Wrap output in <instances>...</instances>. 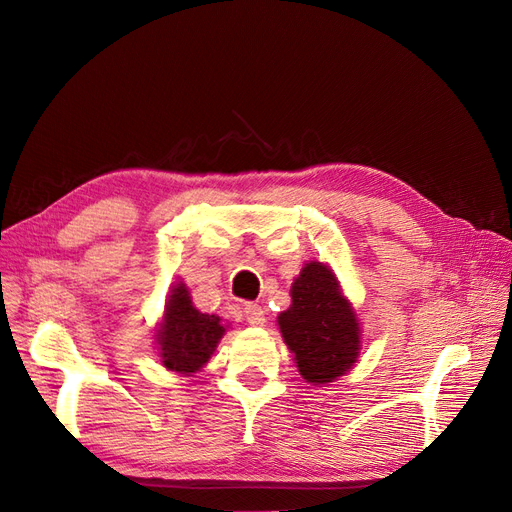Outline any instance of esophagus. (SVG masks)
Here are the masks:
<instances>
[{
    "mask_svg": "<svg viewBox=\"0 0 512 512\" xmlns=\"http://www.w3.org/2000/svg\"><path fill=\"white\" fill-rule=\"evenodd\" d=\"M246 321L250 323V325H254V327H264V323H266V316H264V310H262V306H258V304H248L246 306Z\"/></svg>",
    "mask_w": 512,
    "mask_h": 512,
    "instance_id": "obj_1",
    "label": "esophagus"
}]
</instances>
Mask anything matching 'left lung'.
I'll list each match as a JSON object with an SVG mask.
<instances>
[{"label": "left lung", "instance_id": "8db88e82", "mask_svg": "<svg viewBox=\"0 0 512 512\" xmlns=\"http://www.w3.org/2000/svg\"><path fill=\"white\" fill-rule=\"evenodd\" d=\"M289 294L277 325L302 379L325 385L346 375L358 362L362 327L331 266L306 262Z\"/></svg>", "mask_w": 512, "mask_h": 512}]
</instances>
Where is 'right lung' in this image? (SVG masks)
<instances>
[{
	"label": "right lung",
	"mask_w": 512,
	"mask_h": 512,
	"mask_svg": "<svg viewBox=\"0 0 512 512\" xmlns=\"http://www.w3.org/2000/svg\"><path fill=\"white\" fill-rule=\"evenodd\" d=\"M229 325L216 314L200 312L191 302L183 281L170 285L162 319L156 327V348L160 364L179 377L202 371L212 358Z\"/></svg>",
	"instance_id": "right-lung-1"
}]
</instances>
